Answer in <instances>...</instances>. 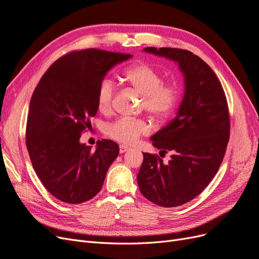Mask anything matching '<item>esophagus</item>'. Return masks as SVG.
<instances>
[{
  "label": "esophagus",
  "mask_w": 259,
  "mask_h": 259,
  "mask_svg": "<svg viewBox=\"0 0 259 259\" xmlns=\"http://www.w3.org/2000/svg\"><path fill=\"white\" fill-rule=\"evenodd\" d=\"M127 150H130V148L127 146L120 145V153H124V152H126Z\"/></svg>",
  "instance_id": "esophagus-1"
}]
</instances>
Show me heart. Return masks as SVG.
<instances>
[{
  "mask_svg": "<svg viewBox=\"0 0 259 259\" xmlns=\"http://www.w3.org/2000/svg\"><path fill=\"white\" fill-rule=\"evenodd\" d=\"M123 79L132 90L143 95L142 107L159 124L167 122L176 112L183 96V89L177 81H164V74L149 62H137L123 71ZM115 84L110 79L99 83L96 96L98 110L109 112L115 96ZM151 123L146 119L121 117L109 124L106 134L121 144L132 145L148 134Z\"/></svg>",
  "mask_w": 259,
  "mask_h": 259,
  "instance_id": "obj_1",
  "label": "heart"
}]
</instances>
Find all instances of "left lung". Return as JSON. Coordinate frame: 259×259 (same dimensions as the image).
I'll list each match as a JSON object with an SVG mask.
<instances>
[{
    "label": "left lung",
    "mask_w": 259,
    "mask_h": 259,
    "mask_svg": "<svg viewBox=\"0 0 259 259\" xmlns=\"http://www.w3.org/2000/svg\"><path fill=\"white\" fill-rule=\"evenodd\" d=\"M145 51L177 61L185 74L186 93L177 116L151 137L160 155L169 151L171 159L163 163L158 154L143 153L137 175L146 199L175 207L199 195L218 171L230 137L229 108L222 83L197 55L169 48Z\"/></svg>",
    "instance_id": "1"
}]
</instances>
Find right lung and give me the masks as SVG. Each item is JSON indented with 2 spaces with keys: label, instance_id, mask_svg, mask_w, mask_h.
<instances>
[{
  "label": "right lung",
  "instance_id": "1",
  "mask_svg": "<svg viewBox=\"0 0 259 259\" xmlns=\"http://www.w3.org/2000/svg\"><path fill=\"white\" fill-rule=\"evenodd\" d=\"M132 55L86 49L69 52L49 68L31 97L26 145L37 177L55 198L80 204L100 191L119 154L113 140L95 151L80 144L97 113V90L106 73Z\"/></svg>",
  "mask_w": 259,
  "mask_h": 259
}]
</instances>
